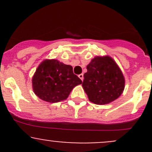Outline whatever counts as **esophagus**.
I'll use <instances>...</instances> for the list:
<instances>
[{"label": "esophagus", "mask_w": 152, "mask_h": 152, "mask_svg": "<svg viewBox=\"0 0 152 152\" xmlns=\"http://www.w3.org/2000/svg\"><path fill=\"white\" fill-rule=\"evenodd\" d=\"M79 77L80 78L81 80L83 81V79H84V75H83V73H81V74H79Z\"/></svg>", "instance_id": "34e87169"}]
</instances>
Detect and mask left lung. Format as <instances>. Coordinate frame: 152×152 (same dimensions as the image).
<instances>
[{
  "mask_svg": "<svg viewBox=\"0 0 152 152\" xmlns=\"http://www.w3.org/2000/svg\"><path fill=\"white\" fill-rule=\"evenodd\" d=\"M82 87L89 100L96 104H106L123 93L125 81L121 70L110 56H96L87 66Z\"/></svg>",
  "mask_w": 152,
  "mask_h": 152,
  "instance_id": "1",
  "label": "left lung"
}]
</instances>
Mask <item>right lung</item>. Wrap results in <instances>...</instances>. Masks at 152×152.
I'll list each match as a JSON object with an SVG mask.
<instances>
[{
	"mask_svg": "<svg viewBox=\"0 0 152 152\" xmlns=\"http://www.w3.org/2000/svg\"><path fill=\"white\" fill-rule=\"evenodd\" d=\"M82 84L73 67L56 59H46L37 69L32 79L35 94L42 100L56 103L65 100L72 89Z\"/></svg>",
	"mask_w": 152,
	"mask_h": 152,
	"instance_id": "right-lung-1",
	"label": "right lung"
}]
</instances>
